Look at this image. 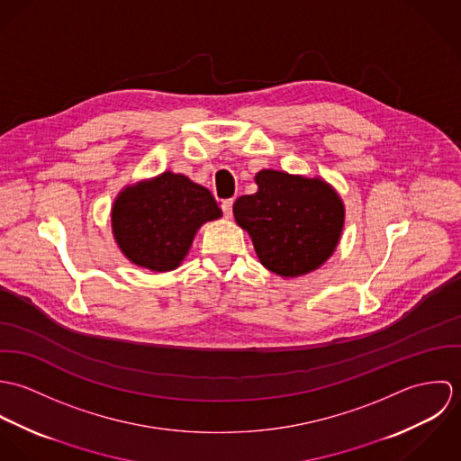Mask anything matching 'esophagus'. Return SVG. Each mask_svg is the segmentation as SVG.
<instances>
[{
    "mask_svg": "<svg viewBox=\"0 0 461 461\" xmlns=\"http://www.w3.org/2000/svg\"><path fill=\"white\" fill-rule=\"evenodd\" d=\"M221 211H223L225 218H230V214H232V198L221 200Z\"/></svg>",
    "mask_w": 461,
    "mask_h": 461,
    "instance_id": "obj_1",
    "label": "esophagus"
}]
</instances>
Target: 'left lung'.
I'll list each match as a JSON object with an SVG mask.
<instances>
[{
    "label": "left lung",
    "mask_w": 461,
    "mask_h": 461,
    "mask_svg": "<svg viewBox=\"0 0 461 461\" xmlns=\"http://www.w3.org/2000/svg\"><path fill=\"white\" fill-rule=\"evenodd\" d=\"M259 190L234 202V218L264 267L293 278L318 269L333 254L344 227V203L321 177L261 170Z\"/></svg>",
    "instance_id": "left-lung-1"
}]
</instances>
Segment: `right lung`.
Wrapping results in <instances>:
<instances>
[{
	"label": "right lung",
	"instance_id": "obj_1",
	"mask_svg": "<svg viewBox=\"0 0 461 461\" xmlns=\"http://www.w3.org/2000/svg\"><path fill=\"white\" fill-rule=\"evenodd\" d=\"M220 216L221 209L207 188L183 174L163 172L119 194L112 230L132 264L161 273L183 263L198 229Z\"/></svg>",
	"mask_w": 461,
	"mask_h": 461
}]
</instances>
